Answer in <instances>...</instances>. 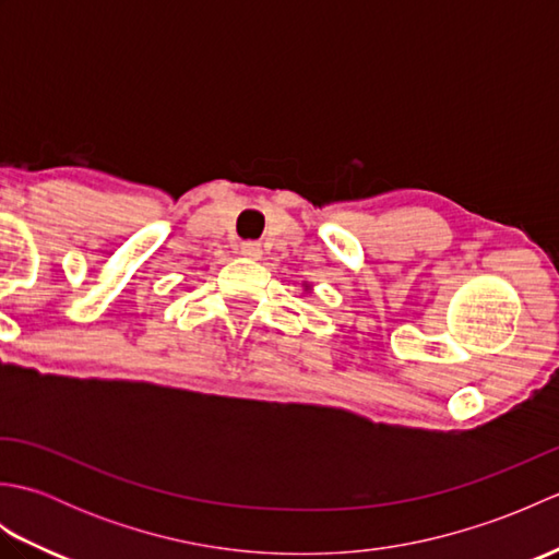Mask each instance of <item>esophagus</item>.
Segmentation results:
<instances>
[{
  "label": "esophagus",
  "mask_w": 559,
  "mask_h": 559,
  "mask_svg": "<svg viewBox=\"0 0 559 559\" xmlns=\"http://www.w3.org/2000/svg\"><path fill=\"white\" fill-rule=\"evenodd\" d=\"M240 252L247 257V259H259L261 257V245L257 240H247L240 245Z\"/></svg>",
  "instance_id": "esophagus-1"
}]
</instances>
